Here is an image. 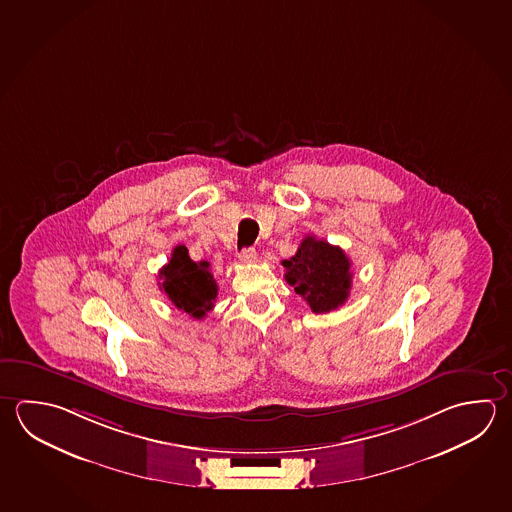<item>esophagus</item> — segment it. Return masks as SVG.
<instances>
[{
    "label": "esophagus",
    "mask_w": 512,
    "mask_h": 512,
    "mask_svg": "<svg viewBox=\"0 0 512 512\" xmlns=\"http://www.w3.org/2000/svg\"><path fill=\"white\" fill-rule=\"evenodd\" d=\"M240 261H243V263H254V261H258V252H256V249L254 247H247V249H243L242 252H240Z\"/></svg>",
    "instance_id": "1"
}]
</instances>
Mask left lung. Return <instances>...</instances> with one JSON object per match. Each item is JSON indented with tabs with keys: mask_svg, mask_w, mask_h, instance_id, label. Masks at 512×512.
Returning a JSON list of instances; mask_svg holds the SVG:
<instances>
[{
	"mask_svg": "<svg viewBox=\"0 0 512 512\" xmlns=\"http://www.w3.org/2000/svg\"><path fill=\"white\" fill-rule=\"evenodd\" d=\"M285 279L314 314L341 307L352 289V263L341 247L305 236L298 252L281 261Z\"/></svg>",
	"mask_w": 512,
	"mask_h": 512,
	"instance_id": "8db88e82",
	"label": "left lung"
}]
</instances>
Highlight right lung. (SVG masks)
<instances>
[{"instance_id":"1","label":"right lung","mask_w":512,"mask_h":512,"mask_svg":"<svg viewBox=\"0 0 512 512\" xmlns=\"http://www.w3.org/2000/svg\"><path fill=\"white\" fill-rule=\"evenodd\" d=\"M158 279V287L178 310L195 319H204L205 314L213 310L218 285L209 263L191 260L184 245L173 249L168 263L158 272Z\"/></svg>"}]
</instances>
